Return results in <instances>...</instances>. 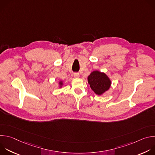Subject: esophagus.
<instances>
[{
    "label": "esophagus",
    "mask_w": 155,
    "mask_h": 155,
    "mask_svg": "<svg viewBox=\"0 0 155 155\" xmlns=\"http://www.w3.org/2000/svg\"><path fill=\"white\" fill-rule=\"evenodd\" d=\"M74 77L75 78H78L80 77V74H79L78 73H74Z\"/></svg>",
    "instance_id": "1"
}]
</instances>
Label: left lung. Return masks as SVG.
<instances>
[{"label": "left lung", "instance_id": "1", "mask_svg": "<svg viewBox=\"0 0 155 155\" xmlns=\"http://www.w3.org/2000/svg\"><path fill=\"white\" fill-rule=\"evenodd\" d=\"M87 82L91 90L98 96L107 91L112 84L111 80L104 72L94 71L87 77Z\"/></svg>", "mask_w": 155, "mask_h": 155}]
</instances>
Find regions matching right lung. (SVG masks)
Instances as JSON below:
<instances>
[{
	"label": "right lung",
	"instance_id": "add662e5",
	"mask_svg": "<svg viewBox=\"0 0 155 155\" xmlns=\"http://www.w3.org/2000/svg\"><path fill=\"white\" fill-rule=\"evenodd\" d=\"M63 85H64L63 81L59 80V83H58V87H59V88H62V86H63Z\"/></svg>",
	"mask_w": 155,
	"mask_h": 155
}]
</instances>
